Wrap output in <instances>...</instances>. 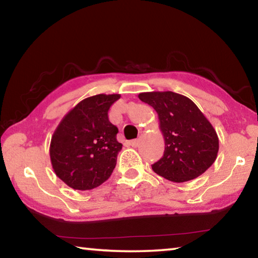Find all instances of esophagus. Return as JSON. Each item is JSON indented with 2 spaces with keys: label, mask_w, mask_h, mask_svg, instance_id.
<instances>
[{
  "label": "esophagus",
  "mask_w": 258,
  "mask_h": 258,
  "mask_svg": "<svg viewBox=\"0 0 258 258\" xmlns=\"http://www.w3.org/2000/svg\"><path fill=\"white\" fill-rule=\"evenodd\" d=\"M139 144H140V140H138V139H136V140H132L130 141V145L134 147V148H137V147L139 146Z\"/></svg>",
  "instance_id": "34e87169"
}]
</instances>
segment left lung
<instances>
[{"mask_svg":"<svg viewBox=\"0 0 258 258\" xmlns=\"http://www.w3.org/2000/svg\"><path fill=\"white\" fill-rule=\"evenodd\" d=\"M139 99L157 112L165 142L163 157L151 165L154 172L173 182L193 180L217 158L216 130L193 101L173 92H146Z\"/></svg>","mask_w":258,"mask_h":258,"instance_id":"8db88e82","label":"left lung"}]
</instances>
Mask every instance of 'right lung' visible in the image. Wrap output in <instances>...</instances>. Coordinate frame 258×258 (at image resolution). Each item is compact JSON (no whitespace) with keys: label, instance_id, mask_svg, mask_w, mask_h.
I'll list each match as a JSON object with an SVG mask.
<instances>
[{"label":"right lung","instance_id":"obj_1","mask_svg":"<svg viewBox=\"0 0 258 258\" xmlns=\"http://www.w3.org/2000/svg\"><path fill=\"white\" fill-rule=\"evenodd\" d=\"M119 94H97L80 101L57 126L51 137L50 162L69 187L89 190L108 180L122 145L108 111Z\"/></svg>","mask_w":258,"mask_h":258}]
</instances>
